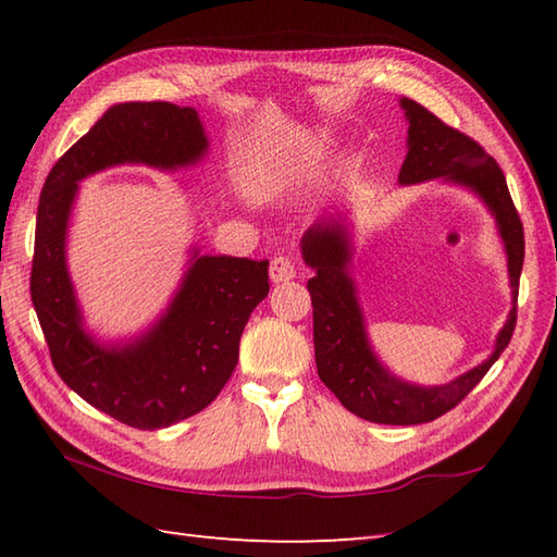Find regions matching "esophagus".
Returning <instances> with one entry per match:
<instances>
[{"label": "esophagus", "instance_id": "34e87169", "mask_svg": "<svg viewBox=\"0 0 557 557\" xmlns=\"http://www.w3.org/2000/svg\"><path fill=\"white\" fill-rule=\"evenodd\" d=\"M269 278L274 283H286L290 278H295V264L290 257H274L269 264Z\"/></svg>", "mask_w": 557, "mask_h": 557}]
</instances>
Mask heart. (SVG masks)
Returning a JSON list of instances; mask_svg holds the SVG:
<instances>
[{
    "label": "heart",
    "instance_id": "heart-1",
    "mask_svg": "<svg viewBox=\"0 0 557 557\" xmlns=\"http://www.w3.org/2000/svg\"><path fill=\"white\" fill-rule=\"evenodd\" d=\"M264 183H267V187H271V189H276V187H281L283 183H286V177H276V175H267L264 177Z\"/></svg>",
    "mask_w": 557,
    "mask_h": 557
}]
</instances>
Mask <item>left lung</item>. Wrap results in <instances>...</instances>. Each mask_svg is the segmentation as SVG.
<instances>
[{
    "instance_id": "1",
    "label": "left lung",
    "mask_w": 557,
    "mask_h": 557,
    "mask_svg": "<svg viewBox=\"0 0 557 557\" xmlns=\"http://www.w3.org/2000/svg\"><path fill=\"white\" fill-rule=\"evenodd\" d=\"M399 106L408 122L406 158L399 170V185H418L428 180L457 185L473 191L495 219L507 252L512 310L497 332L493 354L481 366L459 374L447 384H416L396 377L374 354L366 314L358 300L354 278V233L346 213L314 223L305 231L300 252L314 276L308 281L312 295L314 360L317 374L336 394L350 413L370 423L418 425L430 423L457 406L483 374L493 368L512 338L517 324V293L524 264V228L509 197L507 180L493 156L467 134L447 127L433 112L411 98Z\"/></svg>"
}]
</instances>
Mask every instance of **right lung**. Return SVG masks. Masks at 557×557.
<instances>
[{
    "instance_id": "add662e5",
    "label": "right lung",
    "mask_w": 557,
    "mask_h": 557,
    "mask_svg": "<svg viewBox=\"0 0 557 557\" xmlns=\"http://www.w3.org/2000/svg\"><path fill=\"white\" fill-rule=\"evenodd\" d=\"M209 151L195 108L117 103L45 180L36 221L30 298L54 370L115 421L158 430L207 408L231 380L249 314L269 293V262L189 249L183 281L144 332L100 342L86 329L66 267V233L82 180L115 165L180 170Z\"/></svg>"
}]
</instances>
